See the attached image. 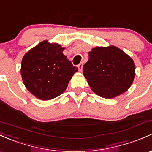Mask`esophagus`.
<instances>
[{
	"instance_id": "esophagus-1",
	"label": "esophagus",
	"mask_w": 152,
	"mask_h": 152,
	"mask_svg": "<svg viewBox=\"0 0 152 152\" xmlns=\"http://www.w3.org/2000/svg\"><path fill=\"white\" fill-rule=\"evenodd\" d=\"M78 68H79V71H82L83 70V63H80L79 65H78Z\"/></svg>"
}]
</instances>
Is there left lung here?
<instances>
[{"mask_svg": "<svg viewBox=\"0 0 152 152\" xmlns=\"http://www.w3.org/2000/svg\"><path fill=\"white\" fill-rule=\"evenodd\" d=\"M83 70L91 89L105 98H113L126 92L135 76L132 58L114 46L93 48Z\"/></svg>", "mask_w": 152, "mask_h": 152, "instance_id": "8db88e82", "label": "left lung"}]
</instances>
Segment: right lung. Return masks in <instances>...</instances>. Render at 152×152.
I'll return each mask as SVG.
<instances>
[{"mask_svg": "<svg viewBox=\"0 0 152 152\" xmlns=\"http://www.w3.org/2000/svg\"><path fill=\"white\" fill-rule=\"evenodd\" d=\"M58 44L41 41L28 51L22 60L24 84L37 98L48 100L65 90L73 75L78 71Z\"/></svg>", "mask_w": 152, "mask_h": 152, "instance_id": "obj_1", "label": "right lung"}]
</instances>
